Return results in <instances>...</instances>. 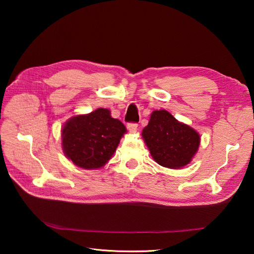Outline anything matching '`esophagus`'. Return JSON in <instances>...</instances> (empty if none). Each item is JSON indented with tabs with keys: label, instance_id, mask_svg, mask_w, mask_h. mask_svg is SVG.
<instances>
[{
	"label": "esophagus",
	"instance_id": "1",
	"mask_svg": "<svg viewBox=\"0 0 254 254\" xmlns=\"http://www.w3.org/2000/svg\"><path fill=\"white\" fill-rule=\"evenodd\" d=\"M127 128L130 132H135L137 124H134V123H129V124H127Z\"/></svg>",
	"mask_w": 254,
	"mask_h": 254
}]
</instances>
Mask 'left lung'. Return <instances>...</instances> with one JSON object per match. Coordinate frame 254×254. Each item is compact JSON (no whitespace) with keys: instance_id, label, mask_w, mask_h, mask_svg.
<instances>
[{"instance_id":"left-lung-1","label":"left lung","mask_w":254,"mask_h":254,"mask_svg":"<svg viewBox=\"0 0 254 254\" xmlns=\"http://www.w3.org/2000/svg\"><path fill=\"white\" fill-rule=\"evenodd\" d=\"M142 136L153 160L174 170L189 164L200 144V135L196 130L178 122L166 110L151 113Z\"/></svg>"}]
</instances>
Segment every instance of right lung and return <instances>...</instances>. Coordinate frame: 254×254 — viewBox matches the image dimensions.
<instances>
[{
	"label": "right lung",
	"mask_w": 254,
	"mask_h": 254,
	"mask_svg": "<svg viewBox=\"0 0 254 254\" xmlns=\"http://www.w3.org/2000/svg\"><path fill=\"white\" fill-rule=\"evenodd\" d=\"M125 133L124 124L113 119L108 109L75 115L63 128L64 152L75 165L95 170L111 159Z\"/></svg>",
	"instance_id": "right-lung-1"
}]
</instances>
